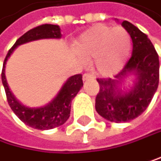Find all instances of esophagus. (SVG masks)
<instances>
[{
	"instance_id": "obj_1",
	"label": "esophagus",
	"mask_w": 161,
	"mask_h": 161,
	"mask_svg": "<svg viewBox=\"0 0 161 161\" xmlns=\"http://www.w3.org/2000/svg\"><path fill=\"white\" fill-rule=\"evenodd\" d=\"M93 79H94V77H93L92 74L85 73V74L83 75V81H84V82H85V81H89V80H93Z\"/></svg>"
}]
</instances>
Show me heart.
<instances>
[{
    "label": "heart",
    "instance_id": "1",
    "mask_svg": "<svg viewBox=\"0 0 161 161\" xmlns=\"http://www.w3.org/2000/svg\"><path fill=\"white\" fill-rule=\"evenodd\" d=\"M75 50L83 58L94 59L100 75L109 77L124 67L131 51V37L123 27L97 24L79 37Z\"/></svg>",
    "mask_w": 161,
    "mask_h": 161
}]
</instances>
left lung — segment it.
Segmentation results:
<instances>
[{
	"instance_id": "obj_1",
	"label": "left lung",
	"mask_w": 161,
	"mask_h": 161,
	"mask_svg": "<svg viewBox=\"0 0 161 161\" xmlns=\"http://www.w3.org/2000/svg\"><path fill=\"white\" fill-rule=\"evenodd\" d=\"M133 42L132 56L114 79H97L100 92L96 97V110L110 122H128L149 107L159 81V60L151 40L140 29L124 20L121 24ZM133 75V85L128 89L127 79Z\"/></svg>"
}]
</instances>
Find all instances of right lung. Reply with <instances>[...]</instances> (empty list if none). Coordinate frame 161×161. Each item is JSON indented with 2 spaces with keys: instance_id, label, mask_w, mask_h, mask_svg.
I'll return each mask as SVG.
<instances>
[{
  "instance_id": "obj_1",
  "label": "right lung",
  "mask_w": 161,
  "mask_h": 161,
  "mask_svg": "<svg viewBox=\"0 0 161 161\" xmlns=\"http://www.w3.org/2000/svg\"><path fill=\"white\" fill-rule=\"evenodd\" d=\"M61 33L58 25L43 24L27 31L12 46L3 61L2 71V82L7 95L8 103L15 115L29 127L38 130H49L64 124L70 116L71 102L80 89L83 87L82 75L76 74L69 77L63 84L59 92L46 105L39 108H29L22 104L9 90L6 78V64L10 54L18 46L41 39H60Z\"/></svg>"
}]
</instances>
